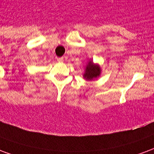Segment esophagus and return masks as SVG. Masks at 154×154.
<instances>
[{
  "label": "esophagus",
  "instance_id": "1",
  "mask_svg": "<svg viewBox=\"0 0 154 154\" xmlns=\"http://www.w3.org/2000/svg\"><path fill=\"white\" fill-rule=\"evenodd\" d=\"M57 61L59 62V63H63V57H57Z\"/></svg>",
  "mask_w": 154,
  "mask_h": 154
}]
</instances>
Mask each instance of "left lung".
Listing matches in <instances>:
<instances>
[{
    "mask_svg": "<svg viewBox=\"0 0 154 154\" xmlns=\"http://www.w3.org/2000/svg\"><path fill=\"white\" fill-rule=\"evenodd\" d=\"M100 73V68L98 65H95L91 61L87 65V68H86V72L84 74V77L87 80H92L94 78H97L99 77Z\"/></svg>",
    "mask_w": 154,
    "mask_h": 154,
    "instance_id": "8db88e82",
    "label": "left lung"
}]
</instances>
